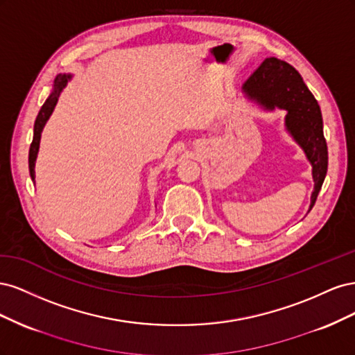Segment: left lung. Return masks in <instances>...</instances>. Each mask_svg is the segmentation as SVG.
<instances>
[{"instance_id":"left-lung-1","label":"left lung","mask_w":355,"mask_h":355,"mask_svg":"<svg viewBox=\"0 0 355 355\" xmlns=\"http://www.w3.org/2000/svg\"><path fill=\"white\" fill-rule=\"evenodd\" d=\"M244 93L266 110L287 111L286 127L302 146L313 164L315 182L311 196L313 209L327 173V144L323 135V118L315 98L308 90L300 73L287 62L277 58L265 59L243 85Z\"/></svg>"}]
</instances>
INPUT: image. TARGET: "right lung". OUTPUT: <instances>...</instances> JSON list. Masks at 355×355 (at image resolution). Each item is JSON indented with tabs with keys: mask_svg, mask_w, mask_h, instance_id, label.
I'll return each instance as SVG.
<instances>
[{
	"mask_svg": "<svg viewBox=\"0 0 355 355\" xmlns=\"http://www.w3.org/2000/svg\"><path fill=\"white\" fill-rule=\"evenodd\" d=\"M71 78V75H58L55 80V90L51 92V94L47 98V101L44 102V105L41 106V110L37 115V120L34 124V139H32V144L29 148V173H31V179L35 180V159H37V154H38V148H40V139H41V132L44 128V124L47 123L49 116L51 115L53 110L58 103L59 94L65 87L68 80Z\"/></svg>",
	"mask_w": 355,
	"mask_h": 355,
	"instance_id": "1",
	"label": "right lung"
}]
</instances>
